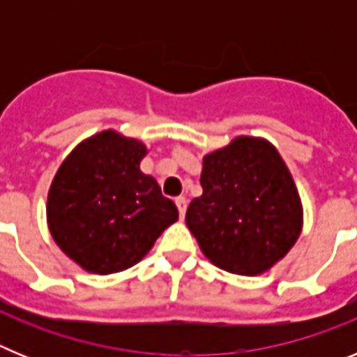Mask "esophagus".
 <instances>
[{
	"mask_svg": "<svg viewBox=\"0 0 357 357\" xmlns=\"http://www.w3.org/2000/svg\"><path fill=\"white\" fill-rule=\"evenodd\" d=\"M176 204V209H178V214H181V220H184L185 216V209H188V200L184 197H178L175 200Z\"/></svg>",
	"mask_w": 357,
	"mask_h": 357,
	"instance_id": "1",
	"label": "esophagus"
}]
</instances>
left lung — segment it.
<instances>
[{
  "instance_id": "obj_1",
  "label": "left lung",
  "mask_w": 357,
  "mask_h": 357,
  "mask_svg": "<svg viewBox=\"0 0 357 357\" xmlns=\"http://www.w3.org/2000/svg\"><path fill=\"white\" fill-rule=\"evenodd\" d=\"M200 184L204 193L189 204L185 223L218 268L259 275L301 236V197L268 141L241 135L206 155Z\"/></svg>"
}]
</instances>
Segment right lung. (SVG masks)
Instances as JSON below:
<instances>
[{
    "label": "right lung",
    "mask_w": 357,
    "mask_h": 357,
    "mask_svg": "<svg viewBox=\"0 0 357 357\" xmlns=\"http://www.w3.org/2000/svg\"><path fill=\"white\" fill-rule=\"evenodd\" d=\"M144 155L137 139L103 130L82 141L53 178L50 232L87 272L109 275L134 266L178 220L175 204L139 169Z\"/></svg>",
    "instance_id": "add662e5"
}]
</instances>
